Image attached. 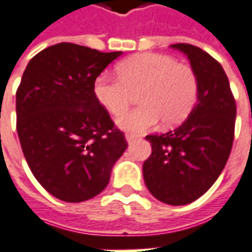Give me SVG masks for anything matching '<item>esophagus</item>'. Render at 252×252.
I'll list each match as a JSON object with an SVG mask.
<instances>
[{
	"label": "esophagus",
	"mask_w": 252,
	"mask_h": 252,
	"mask_svg": "<svg viewBox=\"0 0 252 252\" xmlns=\"http://www.w3.org/2000/svg\"><path fill=\"white\" fill-rule=\"evenodd\" d=\"M126 142L131 144V143H133L135 140H136V136H135V135H131V133H126Z\"/></svg>",
	"instance_id": "34e87169"
}]
</instances>
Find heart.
<instances>
[{"label": "heart", "instance_id": "heart-1", "mask_svg": "<svg viewBox=\"0 0 252 252\" xmlns=\"http://www.w3.org/2000/svg\"><path fill=\"white\" fill-rule=\"evenodd\" d=\"M139 94L140 106L121 116L117 124L124 131L140 133L158 124H180L188 117L198 95V81L193 68L178 64L174 58L144 52L120 64V75L99 74L94 94L109 113L120 116Z\"/></svg>", "mask_w": 252, "mask_h": 252}]
</instances>
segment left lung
Here are the masks:
<instances>
[{
    "instance_id": "1",
    "label": "left lung",
    "mask_w": 252,
    "mask_h": 252,
    "mask_svg": "<svg viewBox=\"0 0 252 252\" xmlns=\"http://www.w3.org/2000/svg\"><path fill=\"white\" fill-rule=\"evenodd\" d=\"M171 47L189 58L198 81L197 102L173 131L146 136L153 153L143 163V177L155 198L186 205L208 191L227 163L236 102L227 74L215 58L186 43Z\"/></svg>"
}]
</instances>
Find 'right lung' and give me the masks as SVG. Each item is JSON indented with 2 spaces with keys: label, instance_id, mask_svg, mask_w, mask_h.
<instances>
[{
  "label": "right lung",
  "instance_id": "add662e5",
  "mask_svg": "<svg viewBox=\"0 0 252 252\" xmlns=\"http://www.w3.org/2000/svg\"><path fill=\"white\" fill-rule=\"evenodd\" d=\"M121 51L59 43L32 58L16 93L17 133L32 174L54 197L90 200L128 147L94 82Z\"/></svg>",
  "mask_w": 252,
  "mask_h": 252
}]
</instances>
